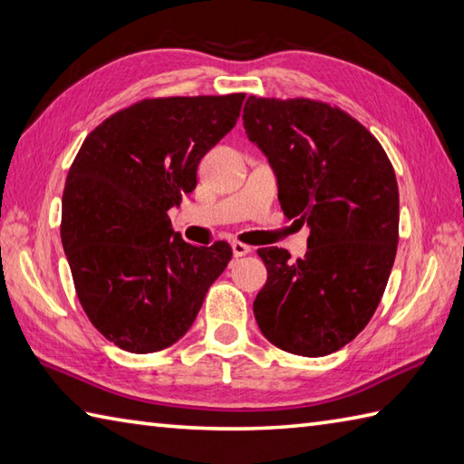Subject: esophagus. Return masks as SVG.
Masks as SVG:
<instances>
[{"mask_svg": "<svg viewBox=\"0 0 464 464\" xmlns=\"http://www.w3.org/2000/svg\"><path fill=\"white\" fill-rule=\"evenodd\" d=\"M250 252H252L250 246H246L242 242H232V254H234L236 258H242V256H246V254H250Z\"/></svg>", "mask_w": 464, "mask_h": 464, "instance_id": "esophagus-1", "label": "esophagus"}]
</instances>
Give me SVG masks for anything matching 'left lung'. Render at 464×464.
<instances>
[{
	"label": "left lung",
	"mask_w": 464,
	"mask_h": 464,
	"mask_svg": "<svg viewBox=\"0 0 464 464\" xmlns=\"http://www.w3.org/2000/svg\"><path fill=\"white\" fill-rule=\"evenodd\" d=\"M244 130L276 176L280 208L308 224V252L262 248L268 280L254 316L274 346L336 353L372 318L399 244V186L376 138L348 113L312 100L250 96Z\"/></svg>",
	"instance_id": "1"
}]
</instances>
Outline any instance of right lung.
Here are the masks:
<instances>
[{"label":"right lung","mask_w":464,"mask_h":464,"mask_svg":"<svg viewBox=\"0 0 464 464\" xmlns=\"http://www.w3.org/2000/svg\"><path fill=\"white\" fill-rule=\"evenodd\" d=\"M244 93L158 98L113 113L83 140L62 198V244L92 324L134 354L194 324L228 244L194 246L168 218L200 160L236 126Z\"/></svg>","instance_id":"obj_1"}]
</instances>
